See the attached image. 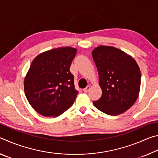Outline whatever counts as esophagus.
Listing matches in <instances>:
<instances>
[{"label":"esophagus","mask_w":158,"mask_h":158,"mask_svg":"<svg viewBox=\"0 0 158 158\" xmlns=\"http://www.w3.org/2000/svg\"><path fill=\"white\" fill-rule=\"evenodd\" d=\"M90 89V85H87L86 88H85V89H84V91L85 93H88V92L89 91Z\"/></svg>","instance_id":"34e87169"}]
</instances>
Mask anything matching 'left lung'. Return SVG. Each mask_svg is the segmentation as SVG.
Masks as SVG:
<instances>
[{"mask_svg": "<svg viewBox=\"0 0 158 158\" xmlns=\"http://www.w3.org/2000/svg\"><path fill=\"white\" fill-rule=\"evenodd\" d=\"M102 94L93 105L111 116L127 111L138 98L141 73L137 62L126 53L113 47L100 46L93 51Z\"/></svg>", "mask_w": 158, "mask_h": 158, "instance_id": "left-lung-1", "label": "left lung"}]
</instances>
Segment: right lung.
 Segmentation results:
<instances>
[{
  "instance_id": "obj_1",
  "label": "right lung",
  "mask_w": 158,
  "mask_h": 158,
  "mask_svg": "<svg viewBox=\"0 0 158 158\" xmlns=\"http://www.w3.org/2000/svg\"><path fill=\"white\" fill-rule=\"evenodd\" d=\"M77 52L74 48H57L40 53L32 62L24 79V91L40 114L57 117L73 105L78 91L69 68Z\"/></svg>"
}]
</instances>
